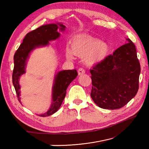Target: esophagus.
Segmentation results:
<instances>
[{"instance_id":"obj_1","label":"esophagus","mask_w":149,"mask_h":149,"mask_svg":"<svg viewBox=\"0 0 149 149\" xmlns=\"http://www.w3.org/2000/svg\"><path fill=\"white\" fill-rule=\"evenodd\" d=\"M78 75H82L85 74V70L84 68H79V69H78Z\"/></svg>"}]
</instances>
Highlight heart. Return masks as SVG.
<instances>
[{
	"instance_id": "1",
	"label": "heart",
	"mask_w": 149,
	"mask_h": 149,
	"mask_svg": "<svg viewBox=\"0 0 149 149\" xmlns=\"http://www.w3.org/2000/svg\"><path fill=\"white\" fill-rule=\"evenodd\" d=\"M110 52V47L105 42L87 35H78L73 38L71 49L67 47L65 54L68 59H73L74 54L84 57L87 65H93L101 63L107 58Z\"/></svg>"
}]
</instances>
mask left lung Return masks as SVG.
Instances as JSON below:
<instances>
[{"mask_svg":"<svg viewBox=\"0 0 149 149\" xmlns=\"http://www.w3.org/2000/svg\"><path fill=\"white\" fill-rule=\"evenodd\" d=\"M127 40L128 42L90 70L91 97L101 108H122L138 91L141 66L135 45L130 39Z\"/></svg>","mask_w":149,"mask_h":149,"instance_id":"1","label":"left lung"}]
</instances>
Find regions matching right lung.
<instances>
[{
  "mask_svg": "<svg viewBox=\"0 0 149 149\" xmlns=\"http://www.w3.org/2000/svg\"><path fill=\"white\" fill-rule=\"evenodd\" d=\"M58 28L60 31H64L65 26L61 23L50 24L33 30L26 35L22 43L16 50L14 56V67L12 74V83L16 90L17 99L20 103L19 79L20 76L26 73L25 70L29 54L36 48L47 46L49 44L50 41L58 38L60 35V33L58 32ZM77 75L76 70H63L57 73L52 87V104L47 112L39 116L42 117L49 116L58 110L66 94L68 87Z\"/></svg>",
  "mask_w": 149,
  "mask_h": 149,
  "instance_id": "1",
  "label": "right lung"
}]
</instances>
